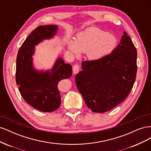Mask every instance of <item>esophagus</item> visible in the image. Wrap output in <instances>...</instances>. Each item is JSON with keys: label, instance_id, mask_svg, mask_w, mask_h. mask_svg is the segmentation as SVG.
Instances as JSON below:
<instances>
[{"label": "esophagus", "instance_id": "obj_1", "mask_svg": "<svg viewBox=\"0 0 151 151\" xmlns=\"http://www.w3.org/2000/svg\"><path fill=\"white\" fill-rule=\"evenodd\" d=\"M80 70V66L78 64H75L74 66H73V73L74 74H77L79 72Z\"/></svg>", "mask_w": 151, "mask_h": 151}]
</instances>
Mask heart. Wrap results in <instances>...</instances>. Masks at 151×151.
I'll use <instances>...</instances> for the list:
<instances>
[{"label": "heart", "instance_id": "heart-1", "mask_svg": "<svg viewBox=\"0 0 151 151\" xmlns=\"http://www.w3.org/2000/svg\"><path fill=\"white\" fill-rule=\"evenodd\" d=\"M117 45L115 36L96 27H90L77 35L76 41H69L68 48L76 56L86 53L91 60H97L112 52Z\"/></svg>", "mask_w": 151, "mask_h": 151}]
</instances>
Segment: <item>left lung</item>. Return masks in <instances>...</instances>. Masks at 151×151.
I'll use <instances>...</instances> for the list:
<instances>
[{
  "label": "left lung",
  "instance_id": "1",
  "mask_svg": "<svg viewBox=\"0 0 151 151\" xmlns=\"http://www.w3.org/2000/svg\"><path fill=\"white\" fill-rule=\"evenodd\" d=\"M137 50L126 32L120 43L109 55L82 62L83 70L76 83L89 108L104 113L121 103L129 94L136 79Z\"/></svg>",
  "mask_w": 151,
  "mask_h": 151
}]
</instances>
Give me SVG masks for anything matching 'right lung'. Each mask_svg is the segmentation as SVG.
I'll use <instances>...</instances> for the list:
<instances>
[{"label":"right lung","mask_w":151,"mask_h":151,"mask_svg":"<svg viewBox=\"0 0 151 151\" xmlns=\"http://www.w3.org/2000/svg\"><path fill=\"white\" fill-rule=\"evenodd\" d=\"M56 25L40 26L31 33L20 47L16 59V81L19 91L26 103L43 112H52L60 106V94L58 84L72 75V66L58 58L47 71H38L33 65L32 55L35 47L43 40L55 35Z\"/></svg>","instance_id":"1"}]
</instances>
